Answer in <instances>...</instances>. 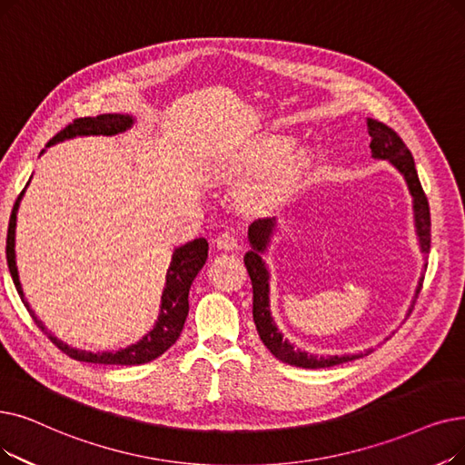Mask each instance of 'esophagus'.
<instances>
[{
	"instance_id": "34e87169",
	"label": "esophagus",
	"mask_w": 465,
	"mask_h": 465,
	"mask_svg": "<svg viewBox=\"0 0 465 465\" xmlns=\"http://www.w3.org/2000/svg\"><path fill=\"white\" fill-rule=\"evenodd\" d=\"M241 241L243 239H241V233L237 230H224L216 235V247L224 249V251L237 249Z\"/></svg>"
}]
</instances>
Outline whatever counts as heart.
Wrapping results in <instances>:
<instances>
[{"instance_id":"1","label":"heart","mask_w":465,"mask_h":465,"mask_svg":"<svg viewBox=\"0 0 465 465\" xmlns=\"http://www.w3.org/2000/svg\"><path fill=\"white\" fill-rule=\"evenodd\" d=\"M289 146V140L282 136H264L247 148L239 157V167L254 169L268 163L275 155ZM306 169V155L296 153L277 161L268 171L262 173L243 193V207L249 213H266L289 197L298 186Z\"/></svg>"}]
</instances>
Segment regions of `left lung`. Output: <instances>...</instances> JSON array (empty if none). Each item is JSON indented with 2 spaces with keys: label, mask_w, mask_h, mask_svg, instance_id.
<instances>
[{
  "label": "left lung",
  "mask_w": 465,
  "mask_h": 465,
  "mask_svg": "<svg viewBox=\"0 0 465 465\" xmlns=\"http://www.w3.org/2000/svg\"><path fill=\"white\" fill-rule=\"evenodd\" d=\"M367 127L371 134V152L374 159H388L390 163L405 176L409 192L412 195V209H414V224H416V233L420 241V249L423 254L430 252L431 247V218H430V203L428 197L421 190L420 178L416 173V165L411 150L407 144L402 143V138L390 129L388 125H383L381 121L376 119H367ZM275 228V218H262L252 222L249 226V241H251V251L245 254V266L252 282V319L256 331L260 334V340L264 341V346L282 362L302 369H327L334 365H341V362H348L353 359L362 357V353H353V355H312L306 351H300L294 348L289 340H282V334L277 331L273 317L270 313V273L268 268L262 260V252L266 251L270 237ZM428 268V266H426ZM421 282L423 275L418 281V289L412 300V308L414 302L421 291ZM411 308V310H412ZM409 310V315H411ZM367 351L365 355H369Z\"/></svg>",
  "instance_id": "left-lung-1"
}]
</instances>
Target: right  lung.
<instances>
[{"mask_svg":"<svg viewBox=\"0 0 465 465\" xmlns=\"http://www.w3.org/2000/svg\"><path fill=\"white\" fill-rule=\"evenodd\" d=\"M133 121L134 119L131 115H124V114H103L96 117H79V119H74V124L66 125L63 131L56 133L51 138L49 144L63 143V140H68L74 136H89V134L112 136V134L127 131L133 125ZM25 192H26V188L16 197L11 218H9L5 252H7V266H9L13 282L16 287V292H18L20 300H23V304L26 306L28 313L32 315L35 325L49 336V340L60 351L66 353L68 357H72L75 361L94 362V365H121V367L144 365V362H150V361L157 359L159 355H163L178 340L180 332H183V329H184V321H186L188 310H190V304H188L190 287H192L195 275L199 273L201 268H203L205 260H207V252H209L207 239L197 237V239L190 241V243L174 249L171 266L167 270V282L163 289V296H161L159 317L155 321L153 329L143 340H138L136 344H133L125 350H117V351L93 353V351H85V350H74L45 329L44 322L37 319V315L30 308L28 300L25 298V292H23V285H20L16 258H15V230H16L18 205H20V199H23Z\"/></svg>","mask_w":465,"mask_h":465,"instance_id":"right-lung-1","label":"right lung"}]
</instances>
